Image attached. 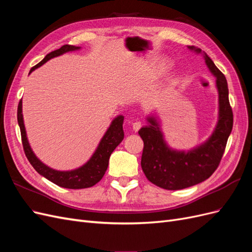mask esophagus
Returning <instances> with one entry per match:
<instances>
[{
  "instance_id": "obj_1",
  "label": "esophagus",
  "mask_w": 252,
  "mask_h": 252,
  "mask_svg": "<svg viewBox=\"0 0 252 252\" xmlns=\"http://www.w3.org/2000/svg\"><path fill=\"white\" fill-rule=\"evenodd\" d=\"M141 127H142L141 122H134V123H132V129L134 132H138L141 129Z\"/></svg>"
}]
</instances>
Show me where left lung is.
I'll return each mask as SVG.
<instances>
[{"label":"left lung","mask_w":252,"mask_h":252,"mask_svg":"<svg viewBox=\"0 0 252 252\" xmlns=\"http://www.w3.org/2000/svg\"><path fill=\"white\" fill-rule=\"evenodd\" d=\"M190 50L202 53L210 72L216 77L219 93V120L208 140L191 150H175L168 146L158 122L148 117V124L142 127L139 134L144 142L141 159L146 178L158 187L179 190L199 184L216 171L232 130L233 114L228 98V85L225 75L200 48L188 46Z\"/></svg>","instance_id":"8db88e82"}]
</instances>
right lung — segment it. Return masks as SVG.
I'll return each instance as SVG.
<instances>
[{
    "label": "right lung",
    "instance_id": "right-lung-1",
    "mask_svg": "<svg viewBox=\"0 0 252 252\" xmlns=\"http://www.w3.org/2000/svg\"><path fill=\"white\" fill-rule=\"evenodd\" d=\"M80 48L81 47L72 46V45H64V46H62L60 49L48 53L39 64L30 69L29 73H32L37 67L42 66L52 58L59 57L68 51L79 50ZM123 122V116H118L111 122L109 128L107 129V131L105 132L101 142L98 143V146L96 147L93 157L89 158V161H87L85 164L79 167L77 169L60 171L52 169L47 165L42 163L33 154L26 135L24 120H23L22 113V100L20 101L18 106V123L21 129L22 144L29 163L32 164L33 168L41 175H43L44 178H46L50 182L55 183L56 185L60 187L69 189H83L93 187L97 182H100L102 180L106 170H107L109 158L112 154V151L118 147V145L124 139Z\"/></svg>",
    "mask_w": 252,
    "mask_h": 252
}]
</instances>
